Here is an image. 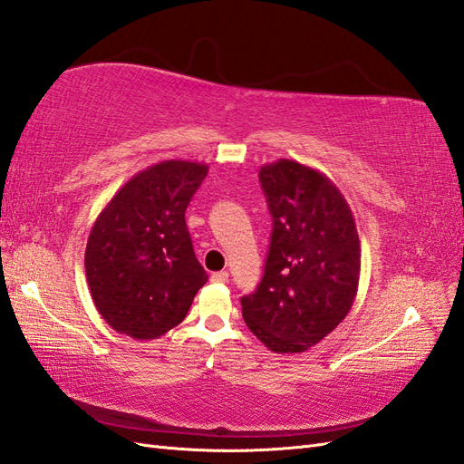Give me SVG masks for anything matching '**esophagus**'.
<instances>
[{
  "label": "esophagus",
  "mask_w": 464,
  "mask_h": 464,
  "mask_svg": "<svg viewBox=\"0 0 464 464\" xmlns=\"http://www.w3.org/2000/svg\"><path fill=\"white\" fill-rule=\"evenodd\" d=\"M209 280L213 284H225L229 280V272L227 270H219V272H213V275L209 276Z\"/></svg>",
  "instance_id": "34e87169"
}]
</instances>
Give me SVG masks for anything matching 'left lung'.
<instances>
[{"label":"left lung","instance_id":"left-lung-1","mask_svg":"<svg viewBox=\"0 0 464 464\" xmlns=\"http://www.w3.org/2000/svg\"><path fill=\"white\" fill-rule=\"evenodd\" d=\"M272 216L265 275L243 295V319L275 353H304L347 317L359 290L353 211L322 172L280 159L258 170Z\"/></svg>","mask_w":464,"mask_h":464}]
</instances>
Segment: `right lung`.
<instances>
[{
  "instance_id": "right-lung-1",
  "label": "right lung",
  "mask_w": 464,
  "mask_h": 464,
  "mask_svg": "<svg viewBox=\"0 0 464 464\" xmlns=\"http://www.w3.org/2000/svg\"><path fill=\"white\" fill-rule=\"evenodd\" d=\"M208 164L162 160L140 170L102 209L86 245V278L117 334L159 339L182 324L208 282L186 227V208Z\"/></svg>"
}]
</instances>
